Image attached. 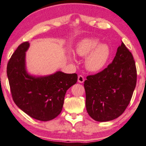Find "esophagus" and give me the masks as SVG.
Instances as JSON below:
<instances>
[{
    "instance_id": "34e87169",
    "label": "esophagus",
    "mask_w": 146,
    "mask_h": 146,
    "mask_svg": "<svg viewBox=\"0 0 146 146\" xmlns=\"http://www.w3.org/2000/svg\"><path fill=\"white\" fill-rule=\"evenodd\" d=\"M84 81H85V78H84V77L82 76V75H79V76H78V83H83Z\"/></svg>"
}]
</instances>
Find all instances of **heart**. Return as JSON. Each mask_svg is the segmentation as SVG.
Listing matches in <instances>:
<instances>
[{
	"mask_svg": "<svg viewBox=\"0 0 146 146\" xmlns=\"http://www.w3.org/2000/svg\"><path fill=\"white\" fill-rule=\"evenodd\" d=\"M78 55L86 56L85 67L90 72L100 71L107 64L110 50L106 44H100L96 38L90 37L82 39L76 48Z\"/></svg>",
	"mask_w": 146,
	"mask_h": 146,
	"instance_id": "heart-1",
	"label": "heart"
}]
</instances>
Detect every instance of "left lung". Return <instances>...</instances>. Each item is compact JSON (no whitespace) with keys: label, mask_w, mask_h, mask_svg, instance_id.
<instances>
[{"label":"left lung","mask_w":146,"mask_h":146,"mask_svg":"<svg viewBox=\"0 0 146 146\" xmlns=\"http://www.w3.org/2000/svg\"><path fill=\"white\" fill-rule=\"evenodd\" d=\"M136 83L135 60L121 42L112 63L100 72L87 76L84 83L88 114L97 121L116 119L129 104Z\"/></svg>","instance_id":"obj_1"}]
</instances>
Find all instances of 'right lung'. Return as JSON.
<instances>
[{
  "label": "right lung",
  "mask_w": 146,
  "mask_h": 146,
  "mask_svg": "<svg viewBox=\"0 0 146 146\" xmlns=\"http://www.w3.org/2000/svg\"><path fill=\"white\" fill-rule=\"evenodd\" d=\"M29 42L22 43L9 61L7 73L13 100L22 111L34 119L50 121L63 109L67 90L76 84V74L61 71L47 76H33L27 71L26 52Z\"/></svg>",
  "instance_id": "obj_1"
}]
</instances>
